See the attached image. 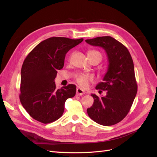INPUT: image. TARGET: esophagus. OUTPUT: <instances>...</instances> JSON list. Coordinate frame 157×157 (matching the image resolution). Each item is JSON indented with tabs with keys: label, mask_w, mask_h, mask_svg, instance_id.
<instances>
[{
	"label": "esophagus",
	"mask_w": 157,
	"mask_h": 157,
	"mask_svg": "<svg viewBox=\"0 0 157 157\" xmlns=\"http://www.w3.org/2000/svg\"><path fill=\"white\" fill-rule=\"evenodd\" d=\"M86 94V92L83 89L80 88V87H78L77 90H76V94H77L78 96H82L83 94Z\"/></svg>",
	"instance_id": "obj_1"
}]
</instances>
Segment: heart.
<instances>
[{
	"label": "heart",
	"mask_w": 157,
	"mask_h": 157,
	"mask_svg": "<svg viewBox=\"0 0 157 157\" xmlns=\"http://www.w3.org/2000/svg\"><path fill=\"white\" fill-rule=\"evenodd\" d=\"M88 57L90 59L93 58H98L101 61L102 59V54L96 50H91L88 52ZM75 80L78 84L83 87L88 86L89 83L94 80L92 75L87 74H78L75 75Z\"/></svg>",
	"instance_id": "1"
}]
</instances>
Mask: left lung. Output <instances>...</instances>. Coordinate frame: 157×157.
I'll list each match as a JSON object with an SVG mask.
<instances>
[{
	"mask_svg": "<svg viewBox=\"0 0 157 157\" xmlns=\"http://www.w3.org/2000/svg\"><path fill=\"white\" fill-rule=\"evenodd\" d=\"M86 42L104 49L109 62L104 82L96 87V90L107 91L106 96L100 98L91 94L94 104L87 109V114L99 124H116L128 114L137 93L132 57L122 43L110 36L86 39Z\"/></svg>",
	"mask_w": 157,
	"mask_h": 157,
	"instance_id": "left-lung-1",
	"label": "left lung"
}]
</instances>
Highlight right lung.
I'll return each mask as SVG.
<instances>
[{
    "label": "right lung",
    "mask_w": 157,
    "mask_h": 157,
    "mask_svg": "<svg viewBox=\"0 0 157 157\" xmlns=\"http://www.w3.org/2000/svg\"><path fill=\"white\" fill-rule=\"evenodd\" d=\"M83 39L53 37L41 41L28 54L21 68L19 98L31 117L48 124L59 119L67 99L75 95L76 86L56 89L57 70L63 68L65 55Z\"/></svg>",
    "instance_id": "right-lung-1"
}]
</instances>
